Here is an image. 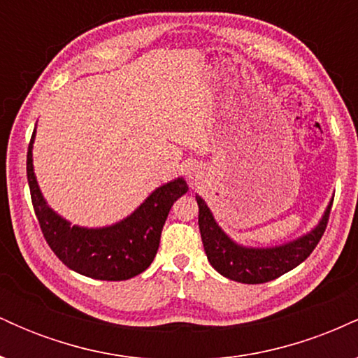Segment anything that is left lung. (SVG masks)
Masks as SVG:
<instances>
[{
    "mask_svg": "<svg viewBox=\"0 0 358 358\" xmlns=\"http://www.w3.org/2000/svg\"><path fill=\"white\" fill-rule=\"evenodd\" d=\"M195 199L199 203L200 236H202L208 262L222 276L237 282H245V285H261V282L273 281L301 264L322 239L328 217H330L331 203H334V199H331L318 224L298 239L271 245V248H248V245L237 244L222 231L202 196L195 195Z\"/></svg>",
    "mask_w": 358,
    "mask_h": 358,
    "instance_id": "left-lung-1",
    "label": "left lung"
}]
</instances>
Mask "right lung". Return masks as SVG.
Segmentation results:
<instances>
[{"label":"right lung","instance_id":"1","mask_svg":"<svg viewBox=\"0 0 358 358\" xmlns=\"http://www.w3.org/2000/svg\"><path fill=\"white\" fill-rule=\"evenodd\" d=\"M36 126L27 155L31 202L45 241L69 269L101 281H124L150 268L159 245L163 225L176 199L188 185L182 176L146 196L133 213L106 227H82L59 215L45 200L34 170Z\"/></svg>","mask_w":358,"mask_h":358}]
</instances>
